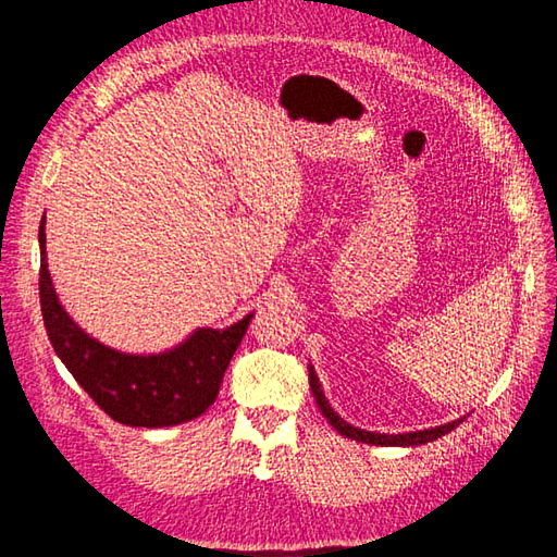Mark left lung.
I'll return each instance as SVG.
<instances>
[{"label": "left lung", "mask_w": 557, "mask_h": 557, "mask_svg": "<svg viewBox=\"0 0 557 557\" xmlns=\"http://www.w3.org/2000/svg\"><path fill=\"white\" fill-rule=\"evenodd\" d=\"M309 383H311V393H313V397H315V405H318V409L323 411V417H325L330 423H333V429H335L339 435L351 437V441H357V443L383 445V447H413V445H423V443L437 441V437H443L445 433L455 431L457 425H459L461 421H465V417H461V419H455V421H449V423L435 425V429L409 431V433H373V431H363V429H357V425L347 423L333 407H330V401L325 399V393H323V387H321V381H318V375H315L311 363H309Z\"/></svg>", "instance_id": "obj_1"}]
</instances>
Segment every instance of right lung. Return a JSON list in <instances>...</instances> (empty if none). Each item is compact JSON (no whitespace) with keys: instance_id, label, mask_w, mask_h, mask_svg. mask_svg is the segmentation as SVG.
Wrapping results in <instances>:
<instances>
[{"instance_id":"obj_1","label":"right lung","mask_w":557,"mask_h":557,"mask_svg":"<svg viewBox=\"0 0 557 557\" xmlns=\"http://www.w3.org/2000/svg\"><path fill=\"white\" fill-rule=\"evenodd\" d=\"M40 309L57 357L92 401L124 425L164 429L198 419L215 401L224 371L242 345L253 313L224 330L198 327L182 345L160 354H126L90 337L59 301L40 220Z\"/></svg>"}]
</instances>
